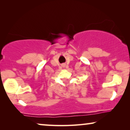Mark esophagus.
Here are the masks:
<instances>
[{"label":"esophagus","instance_id":"esophagus-1","mask_svg":"<svg viewBox=\"0 0 130 130\" xmlns=\"http://www.w3.org/2000/svg\"><path fill=\"white\" fill-rule=\"evenodd\" d=\"M62 66H63V67H65V66H66V65L64 64H63V65H62Z\"/></svg>","mask_w":130,"mask_h":130}]
</instances>
